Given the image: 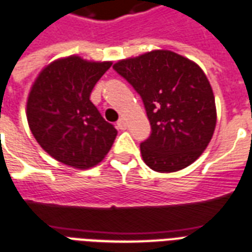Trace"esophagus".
Masks as SVG:
<instances>
[{
    "label": "esophagus",
    "instance_id": "1",
    "mask_svg": "<svg viewBox=\"0 0 252 252\" xmlns=\"http://www.w3.org/2000/svg\"><path fill=\"white\" fill-rule=\"evenodd\" d=\"M117 127L120 128V130H126V127H127V125H126V121L121 118V120L117 122Z\"/></svg>",
    "mask_w": 252,
    "mask_h": 252
}]
</instances>
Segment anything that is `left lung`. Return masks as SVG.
Returning a JSON list of instances; mask_svg holds the SVG:
<instances>
[{
	"mask_svg": "<svg viewBox=\"0 0 252 252\" xmlns=\"http://www.w3.org/2000/svg\"><path fill=\"white\" fill-rule=\"evenodd\" d=\"M113 68L143 99L151 125V135L140 143L144 163L168 173L197 160L217 124L213 89L204 71L168 50L120 60Z\"/></svg>",
	"mask_w": 252,
	"mask_h": 252,
	"instance_id": "8db88e82",
	"label": "left lung"
}]
</instances>
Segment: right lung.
Here are the masks:
<instances>
[{"label": "right lung", "instance_id": "add662e5", "mask_svg": "<svg viewBox=\"0 0 252 252\" xmlns=\"http://www.w3.org/2000/svg\"><path fill=\"white\" fill-rule=\"evenodd\" d=\"M112 62L71 55L43 68L27 97L29 127L39 146L60 163L88 169L104 160L117 130L91 101Z\"/></svg>", "mask_w": 252, "mask_h": 252}]
</instances>
